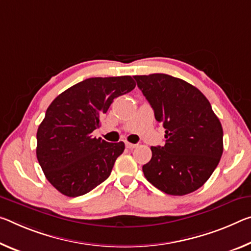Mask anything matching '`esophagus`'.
<instances>
[{
	"mask_svg": "<svg viewBox=\"0 0 251 251\" xmlns=\"http://www.w3.org/2000/svg\"><path fill=\"white\" fill-rule=\"evenodd\" d=\"M125 145H126L127 149H129V150H133V149H135V147L138 146L137 144H132V143H128V142H126Z\"/></svg>",
	"mask_w": 251,
	"mask_h": 251,
	"instance_id": "34e87169",
	"label": "esophagus"
}]
</instances>
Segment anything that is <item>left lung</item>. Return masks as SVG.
Masks as SVG:
<instances>
[{
  "mask_svg": "<svg viewBox=\"0 0 251 251\" xmlns=\"http://www.w3.org/2000/svg\"><path fill=\"white\" fill-rule=\"evenodd\" d=\"M134 78L165 128V145L151 147L152 158L143 165L147 181L171 196L201 188L224 152V130L209 100L196 87L172 75Z\"/></svg>",
  "mask_w": 251,
  "mask_h": 251,
  "instance_id": "obj_1",
  "label": "left lung"
}]
</instances>
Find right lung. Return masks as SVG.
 I'll return each instance as SVG.
<instances>
[{
	"mask_svg": "<svg viewBox=\"0 0 251 251\" xmlns=\"http://www.w3.org/2000/svg\"><path fill=\"white\" fill-rule=\"evenodd\" d=\"M135 86L130 75L88 78L63 91L48 107L37 132V158L59 192L70 198L83 196L110 176L125 144L108 143L91 133L100 126L114 99Z\"/></svg>",
	"mask_w": 251,
	"mask_h": 251,
	"instance_id": "right-lung-1",
	"label": "right lung"
}]
</instances>
